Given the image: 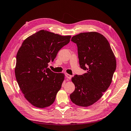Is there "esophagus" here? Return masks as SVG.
Masks as SVG:
<instances>
[{
  "mask_svg": "<svg viewBox=\"0 0 131 131\" xmlns=\"http://www.w3.org/2000/svg\"><path fill=\"white\" fill-rule=\"evenodd\" d=\"M65 75H66V78H67L68 79H69V80H70V79H71V78H72V75H69V74H68L66 73V74H65Z\"/></svg>",
  "mask_w": 131,
  "mask_h": 131,
  "instance_id": "34e87169",
  "label": "esophagus"
}]
</instances>
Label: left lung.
<instances>
[{
  "mask_svg": "<svg viewBox=\"0 0 131 131\" xmlns=\"http://www.w3.org/2000/svg\"><path fill=\"white\" fill-rule=\"evenodd\" d=\"M71 41L77 45L79 65L86 72L72 78L75 88L70 98L77 105L88 106L108 89L116 70V59L108 41L100 33H81Z\"/></svg>",
  "mask_w": 131,
  "mask_h": 131,
  "instance_id": "obj_1",
  "label": "left lung"
}]
</instances>
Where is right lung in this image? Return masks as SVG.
I'll use <instances>...</instances> for the list:
<instances>
[{
  "instance_id": "1",
  "label": "right lung",
  "mask_w": 131,
  "mask_h": 131,
  "mask_svg": "<svg viewBox=\"0 0 131 131\" xmlns=\"http://www.w3.org/2000/svg\"><path fill=\"white\" fill-rule=\"evenodd\" d=\"M71 36H62L41 30L23 42L16 55L15 77L30 103L43 108L54 102L64 75L47 68L58 51L70 42Z\"/></svg>"
}]
</instances>
